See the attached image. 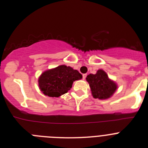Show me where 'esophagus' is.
<instances>
[{"instance_id":"obj_1","label":"esophagus","mask_w":148,"mask_h":148,"mask_svg":"<svg viewBox=\"0 0 148 148\" xmlns=\"http://www.w3.org/2000/svg\"><path fill=\"white\" fill-rule=\"evenodd\" d=\"M86 77H87V74H83V75H82V78H83V80H85Z\"/></svg>"}]
</instances>
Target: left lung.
I'll return each instance as SVG.
<instances>
[{
  "label": "left lung",
  "mask_w": 148,
  "mask_h": 148,
  "mask_svg": "<svg viewBox=\"0 0 148 148\" xmlns=\"http://www.w3.org/2000/svg\"><path fill=\"white\" fill-rule=\"evenodd\" d=\"M86 80L90 87L92 95L95 99H109L118 89L116 82L109 78L102 69L98 70L96 74L88 75Z\"/></svg>",
  "instance_id": "obj_1"
}]
</instances>
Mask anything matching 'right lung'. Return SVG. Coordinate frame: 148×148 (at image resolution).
Instances as JSON below:
<instances>
[{"mask_svg":"<svg viewBox=\"0 0 148 148\" xmlns=\"http://www.w3.org/2000/svg\"><path fill=\"white\" fill-rule=\"evenodd\" d=\"M82 75L77 70L61 65L43 72L38 79L41 92L50 97H58L67 93L74 81L80 80Z\"/></svg>","mask_w":148,"mask_h":148,"instance_id":"obj_1","label":"right lung"}]
</instances>
